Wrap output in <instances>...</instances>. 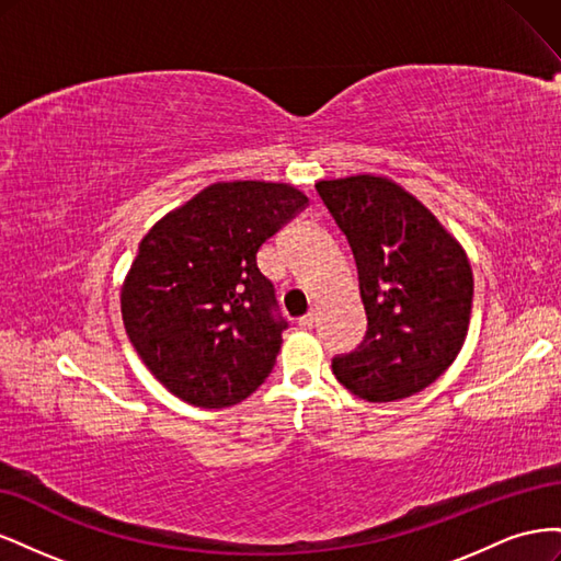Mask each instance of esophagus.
I'll return each instance as SVG.
<instances>
[{"instance_id":"esophagus-1","label":"esophagus","mask_w":561,"mask_h":561,"mask_svg":"<svg viewBox=\"0 0 561 561\" xmlns=\"http://www.w3.org/2000/svg\"><path fill=\"white\" fill-rule=\"evenodd\" d=\"M316 325V313L313 311H309L307 316H301L299 318V328H304V330H311Z\"/></svg>"}]
</instances>
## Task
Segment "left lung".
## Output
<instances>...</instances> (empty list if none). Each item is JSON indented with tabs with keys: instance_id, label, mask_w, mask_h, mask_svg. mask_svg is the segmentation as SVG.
Wrapping results in <instances>:
<instances>
[{
	"instance_id": "8db88e82",
	"label": "left lung",
	"mask_w": 561,
	"mask_h": 561,
	"mask_svg": "<svg viewBox=\"0 0 561 561\" xmlns=\"http://www.w3.org/2000/svg\"><path fill=\"white\" fill-rule=\"evenodd\" d=\"M316 192L358 266L367 332L334 355L336 381L367 402L431 386L461 351L472 307L463 248L435 215L386 178L322 180Z\"/></svg>"
}]
</instances>
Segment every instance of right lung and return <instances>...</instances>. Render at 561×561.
<instances>
[{"label":"right lung","instance_id":"right-lung-1","mask_svg":"<svg viewBox=\"0 0 561 561\" xmlns=\"http://www.w3.org/2000/svg\"><path fill=\"white\" fill-rule=\"evenodd\" d=\"M307 206L290 184L219 182L145 236L122 316L130 344L173 396L219 410L271 375L287 320L257 250Z\"/></svg>","mask_w":561,"mask_h":561}]
</instances>
